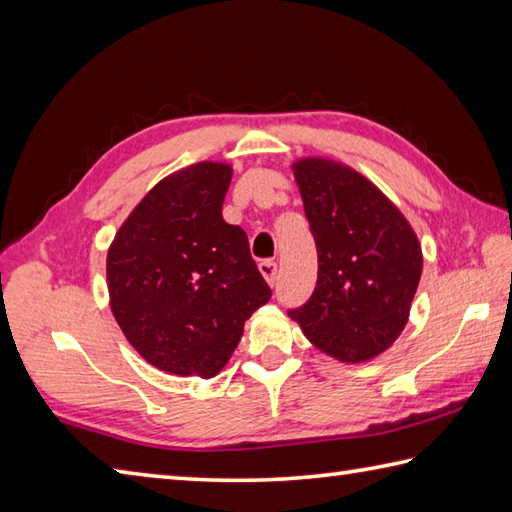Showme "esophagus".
Segmentation results:
<instances>
[{"label": "esophagus", "instance_id": "esophagus-1", "mask_svg": "<svg viewBox=\"0 0 512 512\" xmlns=\"http://www.w3.org/2000/svg\"><path fill=\"white\" fill-rule=\"evenodd\" d=\"M259 273H262L268 284L273 286L277 281V262H273V259H264V262H259Z\"/></svg>", "mask_w": 512, "mask_h": 512}]
</instances>
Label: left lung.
Here are the masks:
<instances>
[{"label":"left lung","mask_w":512,"mask_h":512,"mask_svg":"<svg viewBox=\"0 0 512 512\" xmlns=\"http://www.w3.org/2000/svg\"><path fill=\"white\" fill-rule=\"evenodd\" d=\"M317 242V288L290 310L306 339L343 363L383 354L409 321L422 248L398 206L352 167L330 158L292 165Z\"/></svg>","instance_id":"8db88e82"}]
</instances>
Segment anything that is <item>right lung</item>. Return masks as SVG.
Returning a JSON list of instances; mask_svg holds the SVG:
<instances>
[{"label": "right lung", "instance_id": "obj_1", "mask_svg": "<svg viewBox=\"0 0 512 512\" xmlns=\"http://www.w3.org/2000/svg\"><path fill=\"white\" fill-rule=\"evenodd\" d=\"M233 169L204 160L160 180L107 250L110 308L125 339L162 372L213 378L244 323L270 299L248 237L226 224Z\"/></svg>", "mask_w": 512, "mask_h": 512}]
</instances>
